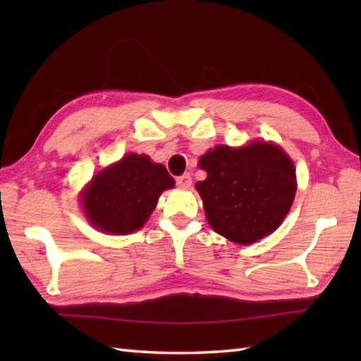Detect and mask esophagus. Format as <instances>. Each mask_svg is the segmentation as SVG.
I'll use <instances>...</instances> for the list:
<instances>
[{
  "mask_svg": "<svg viewBox=\"0 0 361 361\" xmlns=\"http://www.w3.org/2000/svg\"><path fill=\"white\" fill-rule=\"evenodd\" d=\"M191 183H192V180H191V175H189V173H183L181 176L176 178V185H178V188H183V189H188L189 186H191Z\"/></svg>",
  "mask_w": 361,
  "mask_h": 361,
  "instance_id": "esophagus-1",
  "label": "esophagus"
}]
</instances>
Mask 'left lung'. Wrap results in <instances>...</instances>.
I'll return each instance as SVG.
<instances>
[{
	"label": "left lung",
	"mask_w": 361,
	"mask_h": 361,
	"mask_svg": "<svg viewBox=\"0 0 361 361\" xmlns=\"http://www.w3.org/2000/svg\"><path fill=\"white\" fill-rule=\"evenodd\" d=\"M207 172L195 189L207 221L219 235L250 245L276 231L296 194V169L279 145L255 140L231 148L218 145L199 159Z\"/></svg>",
	"instance_id": "left-lung-1"
}]
</instances>
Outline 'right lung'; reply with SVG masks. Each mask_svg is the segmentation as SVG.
Here are the masks:
<instances>
[{"mask_svg": "<svg viewBox=\"0 0 361 361\" xmlns=\"http://www.w3.org/2000/svg\"><path fill=\"white\" fill-rule=\"evenodd\" d=\"M175 186L162 164L145 154H126L94 175L82 191V209L95 229L108 234H132L143 228L162 191Z\"/></svg>", "mask_w": 361, "mask_h": 361, "instance_id": "1", "label": "right lung"}]
</instances>
